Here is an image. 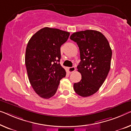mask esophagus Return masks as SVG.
Segmentation results:
<instances>
[{
	"instance_id": "1",
	"label": "esophagus",
	"mask_w": 131,
	"mask_h": 131,
	"mask_svg": "<svg viewBox=\"0 0 131 131\" xmlns=\"http://www.w3.org/2000/svg\"><path fill=\"white\" fill-rule=\"evenodd\" d=\"M75 68L73 66V67H71V68H68V71H69V73H72V72H73L74 71H75Z\"/></svg>"
}]
</instances>
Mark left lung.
<instances>
[{
	"mask_svg": "<svg viewBox=\"0 0 131 131\" xmlns=\"http://www.w3.org/2000/svg\"><path fill=\"white\" fill-rule=\"evenodd\" d=\"M70 39L77 42L81 60L77 69L82 79L74 83V90L79 96H89L99 90L108 76L112 50L105 36L96 30L75 32Z\"/></svg>",
	"mask_w": 131,
	"mask_h": 131,
	"instance_id": "8db88e82",
	"label": "left lung"
}]
</instances>
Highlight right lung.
Here are the masks:
<instances>
[{
  "mask_svg": "<svg viewBox=\"0 0 131 131\" xmlns=\"http://www.w3.org/2000/svg\"><path fill=\"white\" fill-rule=\"evenodd\" d=\"M69 32L46 27L29 40L25 65L30 85L37 94L49 99L55 94L66 71L59 62L60 46L67 41Z\"/></svg>",
  "mask_w": 131,
  "mask_h": 131,
  "instance_id": "1",
  "label": "right lung"
}]
</instances>
